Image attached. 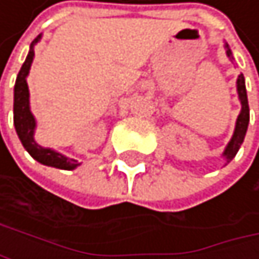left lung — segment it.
Returning <instances> with one entry per match:
<instances>
[{
  "mask_svg": "<svg viewBox=\"0 0 259 259\" xmlns=\"http://www.w3.org/2000/svg\"><path fill=\"white\" fill-rule=\"evenodd\" d=\"M227 48V56L232 59V51L228 45H225ZM236 88H238V96L241 101V113L236 119V125H235V132L233 137L230 140V143L227 144L225 151H224V157L227 158V163L232 161L235 158V155L238 154L239 147L244 141L247 127H248V121H250V112H248V101H247V92H245V82H244V76L239 74L238 80H236Z\"/></svg>",
  "mask_w": 259,
  "mask_h": 259,
  "instance_id": "left-lung-1",
  "label": "left lung"
}]
</instances>
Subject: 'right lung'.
<instances>
[{"label":"right lung","instance_id":"1","mask_svg":"<svg viewBox=\"0 0 259 259\" xmlns=\"http://www.w3.org/2000/svg\"><path fill=\"white\" fill-rule=\"evenodd\" d=\"M40 38H41V35H38L31 43L29 54L17 76V82H15V88H14V125H15V131H17V135H18L21 144L24 146L26 151L31 154V157L34 160H37L38 163L46 164V166L71 171V169H74L80 164V163H77V160L68 158L49 147H41L34 140L35 118L31 112V107H29V88H27L26 77L29 74V69H31V65L34 60V45Z\"/></svg>","mask_w":259,"mask_h":259}]
</instances>
